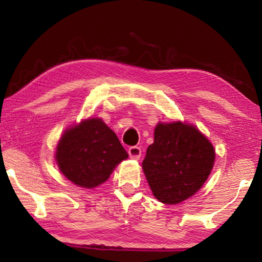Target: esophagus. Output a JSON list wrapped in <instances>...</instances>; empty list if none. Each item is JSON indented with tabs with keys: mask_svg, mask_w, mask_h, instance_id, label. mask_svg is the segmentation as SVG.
<instances>
[{
	"mask_svg": "<svg viewBox=\"0 0 262 262\" xmlns=\"http://www.w3.org/2000/svg\"><path fill=\"white\" fill-rule=\"evenodd\" d=\"M128 154L132 159H139L141 157V148L140 147H130L128 149Z\"/></svg>",
	"mask_w": 262,
	"mask_h": 262,
	"instance_id": "esophagus-1",
	"label": "esophagus"
}]
</instances>
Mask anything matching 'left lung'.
I'll list each match as a JSON object with an SVG mask.
<instances>
[{
	"label": "left lung",
	"instance_id": "1",
	"mask_svg": "<svg viewBox=\"0 0 262 262\" xmlns=\"http://www.w3.org/2000/svg\"><path fill=\"white\" fill-rule=\"evenodd\" d=\"M215 157L214 145L195 126L158 122L142 168L154 196L165 205H177L202 187Z\"/></svg>",
	"mask_w": 262,
	"mask_h": 262
}]
</instances>
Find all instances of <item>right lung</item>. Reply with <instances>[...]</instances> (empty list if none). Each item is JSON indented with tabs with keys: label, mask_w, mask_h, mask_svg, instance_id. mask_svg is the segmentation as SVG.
Returning a JSON list of instances; mask_svg holds the SVG:
<instances>
[{
	"label": "right lung",
	"mask_w": 262,
	"mask_h": 262,
	"mask_svg": "<svg viewBox=\"0 0 262 262\" xmlns=\"http://www.w3.org/2000/svg\"><path fill=\"white\" fill-rule=\"evenodd\" d=\"M128 154L100 118H89L67 128L57 142L55 161L66 178L83 188L105 183Z\"/></svg>",
	"instance_id": "right-lung-1"
}]
</instances>
